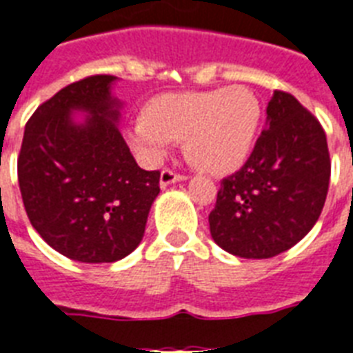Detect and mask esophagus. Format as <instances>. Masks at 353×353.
<instances>
[{
	"instance_id": "34e87169",
	"label": "esophagus",
	"mask_w": 353,
	"mask_h": 353,
	"mask_svg": "<svg viewBox=\"0 0 353 353\" xmlns=\"http://www.w3.org/2000/svg\"><path fill=\"white\" fill-rule=\"evenodd\" d=\"M183 179H187L185 174H177V172L170 170V168H165V170L161 172V187H168L172 183L183 181Z\"/></svg>"
}]
</instances>
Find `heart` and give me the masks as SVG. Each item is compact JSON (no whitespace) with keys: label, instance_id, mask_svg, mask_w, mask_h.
Listing matches in <instances>:
<instances>
[{"label":"heart","instance_id":"1","mask_svg":"<svg viewBox=\"0 0 353 353\" xmlns=\"http://www.w3.org/2000/svg\"><path fill=\"white\" fill-rule=\"evenodd\" d=\"M262 108L245 85L157 97L130 128V144L144 161L157 163L172 141H185L196 168L216 176L238 170L252 152Z\"/></svg>","mask_w":353,"mask_h":353}]
</instances>
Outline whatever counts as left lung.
<instances>
[{
    "mask_svg": "<svg viewBox=\"0 0 353 353\" xmlns=\"http://www.w3.org/2000/svg\"><path fill=\"white\" fill-rule=\"evenodd\" d=\"M263 130L240 170L221 181L209 214L210 234L240 258H271L317 223L328 194L332 161L321 122L276 90Z\"/></svg>",
    "mask_w": 353,
    "mask_h": 353,
    "instance_id": "8db88e82",
    "label": "left lung"
}]
</instances>
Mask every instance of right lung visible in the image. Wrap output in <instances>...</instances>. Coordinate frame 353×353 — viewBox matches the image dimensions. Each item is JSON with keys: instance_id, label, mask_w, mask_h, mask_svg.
<instances>
[{"instance_id": "add662e5", "label": "right lung", "mask_w": 353, "mask_h": 353, "mask_svg": "<svg viewBox=\"0 0 353 353\" xmlns=\"http://www.w3.org/2000/svg\"><path fill=\"white\" fill-rule=\"evenodd\" d=\"M113 74L73 82L38 106L25 124L18 183L38 234L63 256L115 262L141 243L159 170L135 163L115 122ZM90 113L74 125L70 112Z\"/></svg>"}]
</instances>
